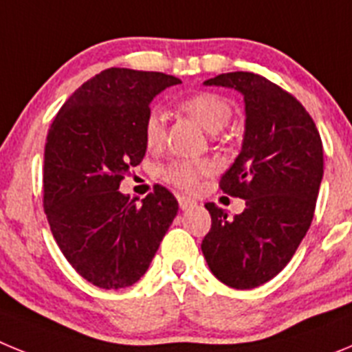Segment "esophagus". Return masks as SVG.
<instances>
[{
  "mask_svg": "<svg viewBox=\"0 0 352 352\" xmlns=\"http://www.w3.org/2000/svg\"><path fill=\"white\" fill-rule=\"evenodd\" d=\"M178 203H179V208H182L183 211H186V210H190V208H194L195 204V201L194 199H190V197H185V195H183V197H179L178 199Z\"/></svg>",
  "mask_w": 352,
  "mask_h": 352,
  "instance_id": "1",
  "label": "esophagus"
}]
</instances>
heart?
Instances as JSON below:
<instances>
[{"label":"heart","mask_w":352,"mask_h":352,"mask_svg":"<svg viewBox=\"0 0 352 352\" xmlns=\"http://www.w3.org/2000/svg\"><path fill=\"white\" fill-rule=\"evenodd\" d=\"M179 109L188 116L194 118L199 125L210 133H217L226 129L232 116V109L229 102L223 96L210 91L185 96L179 102ZM142 138H144V144L148 149H158L164 144L166 123H164L162 113L157 109H151L146 114L144 123H142ZM211 170H213V164L208 160H183V158H178V160H170L160 170V176L164 182L178 186L182 190H192L197 186L201 178L208 176Z\"/></svg>","instance_id":"obj_1"}]
</instances>
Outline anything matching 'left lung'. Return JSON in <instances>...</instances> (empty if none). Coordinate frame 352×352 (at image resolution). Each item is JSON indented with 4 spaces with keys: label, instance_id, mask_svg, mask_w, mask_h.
<instances>
[{
    "label": "left lung",
    "instance_id": "1",
    "mask_svg": "<svg viewBox=\"0 0 352 352\" xmlns=\"http://www.w3.org/2000/svg\"><path fill=\"white\" fill-rule=\"evenodd\" d=\"M204 84L243 95V144L220 188L245 199V210L231 219L208 203L211 229L201 250L220 282L259 287L285 268L312 223L324 164L321 135L303 105L266 77L229 72Z\"/></svg>",
    "mask_w": 352,
    "mask_h": 352
}]
</instances>
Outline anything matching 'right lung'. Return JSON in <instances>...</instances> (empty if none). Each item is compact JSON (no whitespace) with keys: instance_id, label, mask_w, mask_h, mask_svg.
<instances>
[{"instance_id":"right-lung-1","label":"right lung","mask_w":352,"mask_h":352,"mask_svg":"<svg viewBox=\"0 0 352 352\" xmlns=\"http://www.w3.org/2000/svg\"><path fill=\"white\" fill-rule=\"evenodd\" d=\"M179 82L160 72L107 68L74 91L49 129L43 208L63 256L96 287L135 284L178 213L166 186H155L141 206L118 188L144 158L149 104Z\"/></svg>"}]
</instances>
